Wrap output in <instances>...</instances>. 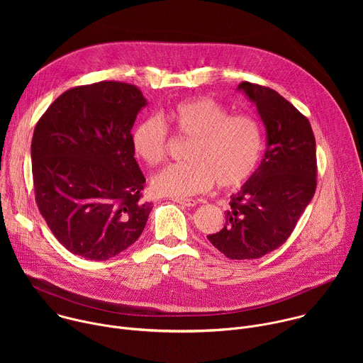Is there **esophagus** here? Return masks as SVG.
<instances>
[{
    "label": "esophagus",
    "instance_id": "esophagus-1",
    "mask_svg": "<svg viewBox=\"0 0 363 363\" xmlns=\"http://www.w3.org/2000/svg\"><path fill=\"white\" fill-rule=\"evenodd\" d=\"M174 201L184 205V206H195L196 205V201L192 199V198H175Z\"/></svg>",
    "mask_w": 363,
    "mask_h": 363
}]
</instances>
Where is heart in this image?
<instances>
[{
    "label": "heart",
    "instance_id": "1",
    "mask_svg": "<svg viewBox=\"0 0 363 363\" xmlns=\"http://www.w3.org/2000/svg\"><path fill=\"white\" fill-rule=\"evenodd\" d=\"M191 139L185 164H174L152 178L153 191L172 198L208 191L214 181L220 188L242 185L258 167L263 135L258 122L245 113L230 111L211 96L177 103L161 116L140 119L132 132L136 157L146 165L161 164L168 155L169 130Z\"/></svg>",
    "mask_w": 363,
    "mask_h": 363
}]
</instances>
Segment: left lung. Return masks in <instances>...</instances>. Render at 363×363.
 Returning a JSON list of instances; mask_svg holds the SVG:
<instances>
[{
	"mask_svg": "<svg viewBox=\"0 0 363 363\" xmlns=\"http://www.w3.org/2000/svg\"><path fill=\"white\" fill-rule=\"evenodd\" d=\"M257 106L267 149L258 169L231 196L224 228L210 242L231 260H255L291 235L318 184L316 140L308 119L276 90L238 84Z\"/></svg>",
	"mask_w": 363,
	"mask_h": 363,
	"instance_id": "obj_1",
	"label": "left lung"
}]
</instances>
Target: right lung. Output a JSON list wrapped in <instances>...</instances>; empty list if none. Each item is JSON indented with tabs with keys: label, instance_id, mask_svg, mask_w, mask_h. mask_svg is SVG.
<instances>
[{
	"label": "right lung",
	"instance_id": "1",
	"mask_svg": "<svg viewBox=\"0 0 363 363\" xmlns=\"http://www.w3.org/2000/svg\"><path fill=\"white\" fill-rule=\"evenodd\" d=\"M145 105L135 84L105 80L69 89L35 125L37 206L59 242L87 260L118 255L146 225L152 202L130 133Z\"/></svg>",
	"mask_w": 363,
	"mask_h": 363
}]
</instances>
